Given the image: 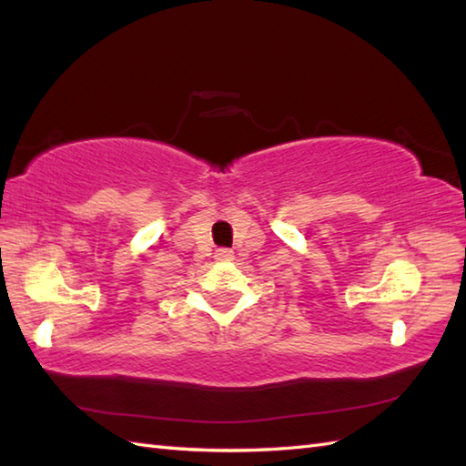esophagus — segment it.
I'll return each instance as SVG.
<instances>
[{"label": "esophagus", "instance_id": "34e87169", "mask_svg": "<svg viewBox=\"0 0 466 466\" xmlns=\"http://www.w3.org/2000/svg\"><path fill=\"white\" fill-rule=\"evenodd\" d=\"M232 250L230 248H218L216 252H214V258L218 260V262H228V260H232Z\"/></svg>", "mask_w": 466, "mask_h": 466}]
</instances>
